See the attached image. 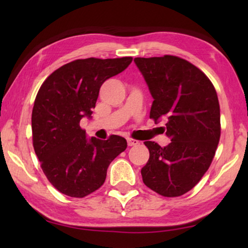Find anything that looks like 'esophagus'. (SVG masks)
<instances>
[{"instance_id":"34e87169","label":"esophagus","mask_w":248,"mask_h":248,"mask_svg":"<svg viewBox=\"0 0 248 248\" xmlns=\"http://www.w3.org/2000/svg\"><path fill=\"white\" fill-rule=\"evenodd\" d=\"M127 142H128V145H129V146H134V145H138V144L140 143L139 141L134 140V139H131V138H128Z\"/></svg>"}]
</instances>
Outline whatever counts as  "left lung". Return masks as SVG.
Wrapping results in <instances>:
<instances>
[{
    "label": "left lung",
    "mask_w": 248,
    "mask_h": 248,
    "mask_svg": "<svg viewBox=\"0 0 248 248\" xmlns=\"http://www.w3.org/2000/svg\"><path fill=\"white\" fill-rule=\"evenodd\" d=\"M153 97L150 118L164 120L169 145L145 141L150 158L143 183L164 197L192 189L215 157L221 134L220 105L215 86L202 71L175 56L134 58Z\"/></svg>",
    "instance_id": "1"
}]
</instances>
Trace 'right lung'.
I'll use <instances>...</instances> for the list:
<instances>
[{"mask_svg":"<svg viewBox=\"0 0 248 248\" xmlns=\"http://www.w3.org/2000/svg\"><path fill=\"white\" fill-rule=\"evenodd\" d=\"M131 61V57L78 59L54 71L40 86L31 114L32 145L45 175L62 194L83 198L97 190L109 164L127 149L119 136L89 139L79 123L92 117L103 83Z\"/></svg>","mask_w":248,"mask_h":248,"instance_id":"right-lung-1","label":"right lung"}]
</instances>
